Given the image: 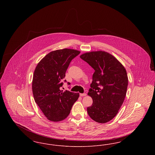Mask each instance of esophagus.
I'll return each mask as SVG.
<instances>
[{
    "label": "esophagus",
    "mask_w": 155,
    "mask_h": 155,
    "mask_svg": "<svg viewBox=\"0 0 155 155\" xmlns=\"http://www.w3.org/2000/svg\"><path fill=\"white\" fill-rule=\"evenodd\" d=\"M80 95L81 96H85L87 95V94L84 93V94H80Z\"/></svg>",
    "instance_id": "1"
}]
</instances>
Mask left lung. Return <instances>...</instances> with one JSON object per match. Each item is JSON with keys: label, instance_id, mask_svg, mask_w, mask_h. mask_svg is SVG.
Returning <instances> with one entry per match:
<instances>
[{"label": "left lung", "instance_id": "obj_1", "mask_svg": "<svg viewBox=\"0 0 155 155\" xmlns=\"http://www.w3.org/2000/svg\"><path fill=\"white\" fill-rule=\"evenodd\" d=\"M80 58L95 70L88 93L93 103L87 112L96 122L106 123L117 115L124 101L128 82L125 68L104 51L87 52Z\"/></svg>", "mask_w": 155, "mask_h": 155}]
</instances>
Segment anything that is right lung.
I'll return each instance as SVG.
<instances>
[{
    "label": "right lung",
    "instance_id": "right-lung-1",
    "mask_svg": "<svg viewBox=\"0 0 155 155\" xmlns=\"http://www.w3.org/2000/svg\"><path fill=\"white\" fill-rule=\"evenodd\" d=\"M80 53L78 51L67 48L52 51L35 69L32 84L34 100L50 121L57 122L66 118L80 96L78 93L60 90L71 61Z\"/></svg>",
    "mask_w": 155,
    "mask_h": 155
}]
</instances>
